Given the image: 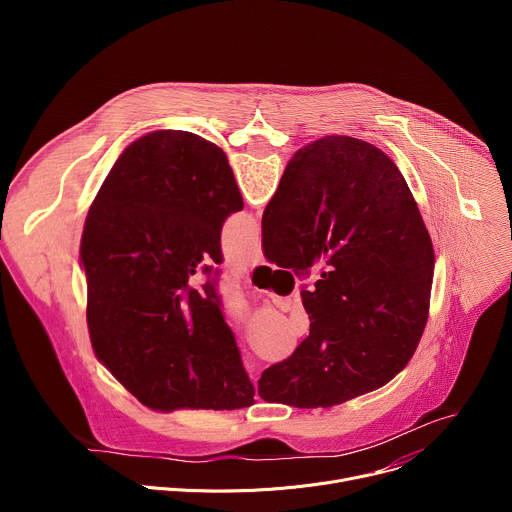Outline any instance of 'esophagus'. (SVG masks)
Listing matches in <instances>:
<instances>
[{"label":"esophagus","instance_id":"obj_1","mask_svg":"<svg viewBox=\"0 0 512 512\" xmlns=\"http://www.w3.org/2000/svg\"><path fill=\"white\" fill-rule=\"evenodd\" d=\"M265 259H263V253H261V247H255L253 249V253H251V257H249V263L251 265H261Z\"/></svg>","mask_w":512,"mask_h":512}]
</instances>
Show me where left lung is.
<instances>
[{
	"mask_svg": "<svg viewBox=\"0 0 512 512\" xmlns=\"http://www.w3.org/2000/svg\"><path fill=\"white\" fill-rule=\"evenodd\" d=\"M243 196L225 152L154 131L119 156L93 200L81 259L97 358L145 407L243 409L255 387L216 291L221 229ZM207 283L198 290L191 275Z\"/></svg>",
	"mask_w": 512,
	"mask_h": 512,
	"instance_id": "1",
	"label": "left lung"
}]
</instances>
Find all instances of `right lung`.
Segmentation results:
<instances>
[{
  "label": "right lung",
  "instance_id": "1",
  "mask_svg": "<svg viewBox=\"0 0 512 512\" xmlns=\"http://www.w3.org/2000/svg\"><path fill=\"white\" fill-rule=\"evenodd\" d=\"M265 257L308 277L310 336L265 369L259 395L334 407L387 385L427 324L433 245L417 202L375 145L322 137L289 160L261 221Z\"/></svg>",
  "mask_w": 512,
  "mask_h": 512
}]
</instances>
